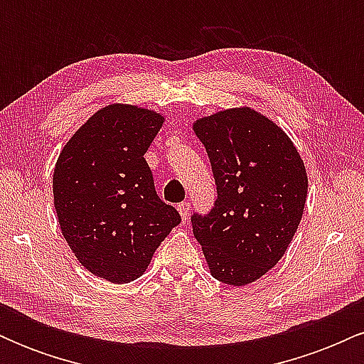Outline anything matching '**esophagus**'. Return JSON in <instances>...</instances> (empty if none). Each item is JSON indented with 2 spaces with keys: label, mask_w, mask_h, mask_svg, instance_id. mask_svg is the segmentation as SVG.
<instances>
[{
  "label": "esophagus",
  "mask_w": 364,
  "mask_h": 364,
  "mask_svg": "<svg viewBox=\"0 0 364 364\" xmlns=\"http://www.w3.org/2000/svg\"><path fill=\"white\" fill-rule=\"evenodd\" d=\"M178 212H179V215L183 217V220H186V217L190 215V203L188 202H181L178 205Z\"/></svg>",
  "instance_id": "1"
}]
</instances>
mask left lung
Instances as JSON below:
<instances>
[{"instance_id":"8db88e82","label":"left lung","mask_w":364,"mask_h":364,"mask_svg":"<svg viewBox=\"0 0 364 364\" xmlns=\"http://www.w3.org/2000/svg\"><path fill=\"white\" fill-rule=\"evenodd\" d=\"M217 200L191 215L212 277L229 286L257 281L282 258L303 217L308 176L277 124L250 107L196 119Z\"/></svg>"}]
</instances>
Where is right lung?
Here are the masks:
<instances>
[{"label": "right lung", "mask_w": 364, "mask_h": 364, "mask_svg": "<svg viewBox=\"0 0 364 364\" xmlns=\"http://www.w3.org/2000/svg\"><path fill=\"white\" fill-rule=\"evenodd\" d=\"M162 123L154 111L111 104L75 133L54 168L63 236L87 270L109 282L140 277L181 223L176 208L157 196L144 157Z\"/></svg>", "instance_id": "right-lung-1"}]
</instances>
